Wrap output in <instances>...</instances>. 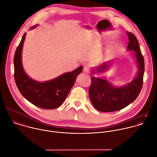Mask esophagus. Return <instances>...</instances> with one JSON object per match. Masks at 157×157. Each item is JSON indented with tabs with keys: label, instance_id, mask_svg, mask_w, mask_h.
I'll list each match as a JSON object with an SVG mask.
<instances>
[{
	"label": "esophagus",
	"instance_id": "obj_1",
	"mask_svg": "<svg viewBox=\"0 0 157 157\" xmlns=\"http://www.w3.org/2000/svg\"><path fill=\"white\" fill-rule=\"evenodd\" d=\"M89 67L88 66H84V68H83V72L86 73H89L90 72L89 71Z\"/></svg>",
	"mask_w": 157,
	"mask_h": 157
}]
</instances>
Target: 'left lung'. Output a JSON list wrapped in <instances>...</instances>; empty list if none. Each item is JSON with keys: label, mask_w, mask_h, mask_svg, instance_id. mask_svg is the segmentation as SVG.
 Instances as JSON below:
<instances>
[{"label": "left lung", "mask_w": 157, "mask_h": 157, "mask_svg": "<svg viewBox=\"0 0 157 157\" xmlns=\"http://www.w3.org/2000/svg\"><path fill=\"white\" fill-rule=\"evenodd\" d=\"M128 37L127 50L133 51L138 68V73L134 79L122 87L113 86L110 82L104 78L91 77V86L89 94L94 108L102 112H112L124 109L133 102L140 94L143 84L144 73V61L141 54L138 41L135 36L126 32ZM110 62L103 63L96 69L92 70V74L96 71L103 72L107 70Z\"/></svg>", "instance_id": "obj_1"}]
</instances>
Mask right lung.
<instances>
[{
  "label": "right lung",
  "instance_id": "right-lung-1",
  "mask_svg": "<svg viewBox=\"0 0 157 157\" xmlns=\"http://www.w3.org/2000/svg\"><path fill=\"white\" fill-rule=\"evenodd\" d=\"M25 36L26 33L17 47L14 58V79L17 89L25 99L38 107L44 109L58 108L67 97L83 67L80 66L48 81L39 82L33 79L26 74L22 63V51Z\"/></svg>",
  "mask_w": 157,
  "mask_h": 157
}]
</instances>
